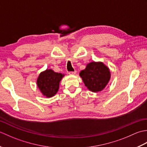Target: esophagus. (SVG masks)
<instances>
[{
    "mask_svg": "<svg viewBox=\"0 0 147 147\" xmlns=\"http://www.w3.org/2000/svg\"><path fill=\"white\" fill-rule=\"evenodd\" d=\"M68 73L69 74H75L76 73V71H70V72H69Z\"/></svg>",
    "mask_w": 147,
    "mask_h": 147,
    "instance_id": "34e87169",
    "label": "esophagus"
}]
</instances>
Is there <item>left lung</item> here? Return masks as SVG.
<instances>
[{"mask_svg":"<svg viewBox=\"0 0 147 147\" xmlns=\"http://www.w3.org/2000/svg\"><path fill=\"white\" fill-rule=\"evenodd\" d=\"M85 85L93 92L104 89L111 78L109 68L102 62H92L86 65L85 69L80 72Z\"/></svg>","mask_w":147,"mask_h":147,"instance_id":"obj_1","label":"left lung"}]
</instances>
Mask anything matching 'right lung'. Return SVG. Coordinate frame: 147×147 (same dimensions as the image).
I'll use <instances>...</instances> for the list:
<instances>
[{
    "label": "right lung",
    "mask_w": 147,
    "mask_h": 147,
    "mask_svg": "<svg viewBox=\"0 0 147 147\" xmlns=\"http://www.w3.org/2000/svg\"><path fill=\"white\" fill-rule=\"evenodd\" d=\"M63 76L61 73H55L52 69H47L40 74L37 80V85L43 95L51 97L57 92L59 82Z\"/></svg>",
    "instance_id": "obj_1"
}]
</instances>
